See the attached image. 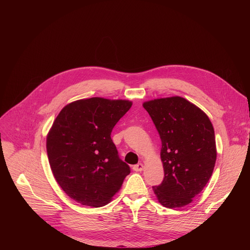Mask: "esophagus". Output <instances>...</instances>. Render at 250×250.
<instances>
[{
  "label": "esophagus",
  "instance_id": "1",
  "mask_svg": "<svg viewBox=\"0 0 250 250\" xmlns=\"http://www.w3.org/2000/svg\"><path fill=\"white\" fill-rule=\"evenodd\" d=\"M132 169H133V171H135V172H140V171L144 170V164H142V163L135 164V165L132 166Z\"/></svg>",
  "mask_w": 250,
  "mask_h": 250
}]
</instances>
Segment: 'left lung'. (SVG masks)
Masks as SVG:
<instances>
[{
	"instance_id": "8db88e82",
	"label": "left lung",
	"mask_w": 250,
	"mask_h": 250,
	"mask_svg": "<svg viewBox=\"0 0 250 250\" xmlns=\"http://www.w3.org/2000/svg\"><path fill=\"white\" fill-rule=\"evenodd\" d=\"M161 139L164 179L153 192L168 208L190 204L202 192L217 159L215 130L208 117L181 97L144 103Z\"/></svg>"
}]
</instances>
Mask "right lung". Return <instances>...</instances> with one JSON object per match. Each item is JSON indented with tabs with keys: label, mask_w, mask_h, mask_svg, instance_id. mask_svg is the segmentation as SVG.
I'll return each mask as SVG.
<instances>
[{
	"label": "right lung",
	"mask_w": 250,
	"mask_h": 250,
	"mask_svg": "<svg viewBox=\"0 0 250 250\" xmlns=\"http://www.w3.org/2000/svg\"><path fill=\"white\" fill-rule=\"evenodd\" d=\"M131 104L127 100L83 99L65 105L55 119L46 138L50 168L62 190L79 204H109L130 173L111 133Z\"/></svg>",
	"instance_id": "right-lung-1"
}]
</instances>
